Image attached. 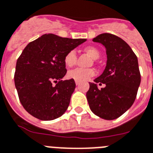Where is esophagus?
<instances>
[{
	"label": "esophagus",
	"mask_w": 153,
	"mask_h": 153,
	"mask_svg": "<svg viewBox=\"0 0 153 153\" xmlns=\"http://www.w3.org/2000/svg\"><path fill=\"white\" fill-rule=\"evenodd\" d=\"M75 84H76V85H79V84H80V82L79 81H75Z\"/></svg>",
	"instance_id": "34e87169"
}]
</instances>
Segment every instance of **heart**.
I'll use <instances>...</instances> for the list:
<instances>
[{
    "label": "heart",
    "instance_id": "b5f03b06",
    "mask_svg": "<svg viewBox=\"0 0 153 153\" xmlns=\"http://www.w3.org/2000/svg\"><path fill=\"white\" fill-rule=\"evenodd\" d=\"M83 52L94 59V63H96L95 59H98L100 56V51L97 48L94 46H87L83 48ZM77 62L76 54L74 51H69L68 53H66L64 58V63L67 68H73ZM95 74V71L93 68H86V69H82V68H76L74 70L70 71L68 73V77L69 79H74L75 81H79L82 82L89 79L91 77H93Z\"/></svg>",
    "mask_w": 153,
    "mask_h": 153
}]
</instances>
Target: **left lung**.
<instances>
[{
    "label": "left lung",
    "mask_w": 153,
    "mask_h": 153,
    "mask_svg": "<svg viewBox=\"0 0 153 153\" xmlns=\"http://www.w3.org/2000/svg\"><path fill=\"white\" fill-rule=\"evenodd\" d=\"M93 42L106 48V68L94 80L105 86L99 90L97 84L89 82L86 98L95 115L104 120H115L132 106L137 97L141 83L137 56L126 42L111 33H101Z\"/></svg>",
    "instance_id": "1"
}]
</instances>
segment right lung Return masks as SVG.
<instances>
[{"mask_svg": "<svg viewBox=\"0 0 153 153\" xmlns=\"http://www.w3.org/2000/svg\"><path fill=\"white\" fill-rule=\"evenodd\" d=\"M85 41L48 33L25 47L16 62L14 81L19 101L33 117L53 120L68 109L75 82L62 80L67 73L64 56Z\"/></svg>", "mask_w": 153, "mask_h": 153, "instance_id": "1", "label": "right lung"}]
</instances>
